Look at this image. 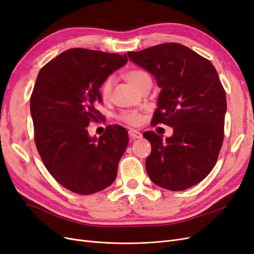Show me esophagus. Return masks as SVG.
Segmentation results:
<instances>
[{"label": "esophagus", "instance_id": "obj_1", "mask_svg": "<svg viewBox=\"0 0 254 254\" xmlns=\"http://www.w3.org/2000/svg\"><path fill=\"white\" fill-rule=\"evenodd\" d=\"M128 134H129L130 137H131V139H141V137H142V133L137 131V130H134V129L129 130Z\"/></svg>", "mask_w": 254, "mask_h": 254}]
</instances>
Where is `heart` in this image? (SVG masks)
I'll return each instance as SVG.
<instances>
[{"label":"heart","instance_id":"heart-1","mask_svg":"<svg viewBox=\"0 0 254 254\" xmlns=\"http://www.w3.org/2000/svg\"><path fill=\"white\" fill-rule=\"evenodd\" d=\"M125 78L132 84L137 90H141L146 84H151V78L149 74L142 70V68H132L125 73ZM115 86L114 76H108L102 83L101 96L104 101H110L113 93V89ZM119 120L127 125L134 126L137 125L141 121V113L136 110H124L119 114Z\"/></svg>","mask_w":254,"mask_h":254}]
</instances>
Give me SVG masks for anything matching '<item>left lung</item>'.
<instances>
[{
	"label": "left lung",
	"mask_w": 254,
	"mask_h": 254,
	"mask_svg": "<svg viewBox=\"0 0 254 254\" xmlns=\"http://www.w3.org/2000/svg\"><path fill=\"white\" fill-rule=\"evenodd\" d=\"M129 59L155 76L160 88L151 124L173 127L163 141L155 131L144 136L151 144L146 171L157 186L183 190L210 174L224 142L226 92L209 59L180 43H162Z\"/></svg>",
	"instance_id": "left-lung-1"
}]
</instances>
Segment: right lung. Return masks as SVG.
Returning <instances> with one entry per match:
<instances>
[{
    "mask_svg": "<svg viewBox=\"0 0 254 254\" xmlns=\"http://www.w3.org/2000/svg\"><path fill=\"white\" fill-rule=\"evenodd\" d=\"M127 60V55L76 48L49 61L37 76L30 96L36 147L53 178L73 193H96L117 178L127 130L109 125L96 139L88 126L104 117L96 109L102 83Z\"/></svg>",
    "mask_w": 254,
    "mask_h": 254,
    "instance_id": "1",
    "label": "right lung"
}]
</instances>
